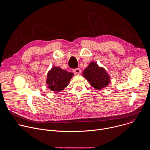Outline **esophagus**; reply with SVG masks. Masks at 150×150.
I'll return each instance as SVG.
<instances>
[{
  "label": "esophagus",
  "mask_w": 150,
  "mask_h": 150,
  "mask_svg": "<svg viewBox=\"0 0 150 150\" xmlns=\"http://www.w3.org/2000/svg\"><path fill=\"white\" fill-rule=\"evenodd\" d=\"M73 72L74 74H75L76 75H79L81 72V71L80 69V68H76L73 70Z\"/></svg>",
  "instance_id": "obj_1"
}]
</instances>
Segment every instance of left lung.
I'll use <instances>...</instances> for the list:
<instances>
[{
	"label": "left lung",
	"instance_id": "1",
	"mask_svg": "<svg viewBox=\"0 0 150 150\" xmlns=\"http://www.w3.org/2000/svg\"><path fill=\"white\" fill-rule=\"evenodd\" d=\"M82 75L90 82L91 86L101 90L109 85L110 78L105 69L100 67L95 62H91L83 71Z\"/></svg>",
	"mask_w": 150,
	"mask_h": 150
}]
</instances>
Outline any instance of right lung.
Instances as JSON below:
<instances>
[{"label": "right lung", "mask_w": 150, "mask_h": 150, "mask_svg": "<svg viewBox=\"0 0 150 150\" xmlns=\"http://www.w3.org/2000/svg\"><path fill=\"white\" fill-rule=\"evenodd\" d=\"M73 76L72 72H68L60 67H53L47 75V87L54 92H60L68 86Z\"/></svg>", "instance_id": "add662e5"}]
</instances>
